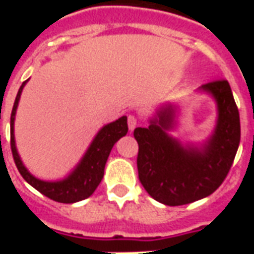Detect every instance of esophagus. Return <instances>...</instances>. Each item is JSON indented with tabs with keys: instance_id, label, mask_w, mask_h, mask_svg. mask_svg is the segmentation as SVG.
Masks as SVG:
<instances>
[{
	"instance_id": "34e87169",
	"label": "esophagus",
	"mask_w": 254,
	"mask_h": 254,
	"mask_svg": "<svg viewBox=\"0 0 254 254\" xmlns=\"http://www.w3.org/2000/svg\"><path fill=\"white\" fill-rule=\"evenodd\" d=\"M127 127H129V130H130V132L134 130V127H137V118L134 116L127 117Z\"/></svg>"
}]
</instances>
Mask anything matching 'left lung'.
Here are the masks:
<instances>
[{"instance_id":"obj_1","label":"left lung","mask_w":254,"mask_h":254,"mask_svg":"<svg viewBox=\"0 0 254 254\" xmlns=\"http://www.w3.org/2000/svg\"><path fill=\"white\" fill-rule=\"evenodd\" d=\"M201 89L216 99L219 110L215 133L202 149L184 148L170 137L174 110L167 107L148 127H136L138 180L156 201L184 205L212 194L226 180L241 140L238 107L224 78L204 84Z\"/></svg>"}]
</instances>
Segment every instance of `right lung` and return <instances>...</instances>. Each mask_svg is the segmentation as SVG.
Returning a JSON list of instances; mask_svg holds the SVG:
<instances>
[{
  "instance_id": "right-lung-1",
  "label": "right lung",
  "mask_w": 254,
  "mask_h": 254,
  "mask_svg": "<svg viewBox=\"0 0 254 254\" xmlns=\"http://www.w3.org/2000/svg\"><path fill=\"white\" fill-rule=\"evenodd\" d=\"M25 83L27 81H24L20 87L17 96L14 99L12 114H10V149H12V155H13V160L17 170L31 187H34L36 190L41 191L42 194H45L54 201L70 204V202H76L87 198L94 193L95 189L98 188L102 178H103L105 165L109 155H110L113 145L127 133V117H121L120 120L111 122V124L100 129V132L96 134L92 144L89 145L87 154L84 155L83 160L78 163L77 167L67 178L58 182L41 181V180L31 176L23 166L19 158V154L16 151V144H14V116H16V109L19 105L20 95H21V91H23Z\"/></svg>"
}]
</instances>
